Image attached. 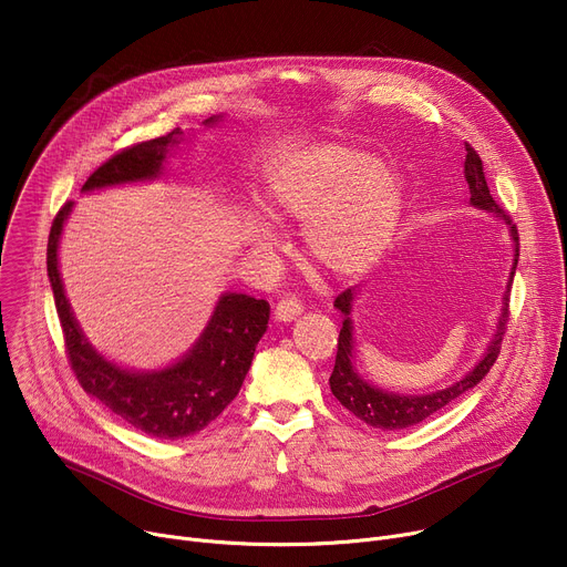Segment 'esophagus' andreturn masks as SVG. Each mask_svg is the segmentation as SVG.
<instances>
[{"mask_svg":"<svg viewBox=\"0 0 567 567\" xmlns=\"http://www.w3.org/2000/svg\"><path fill=\"white\" fill-rule=\"evenodd\" d=\"M303 312V303L301 299H296V296H285V299H280L276 303V319L280 321H291Z\"/></svg>","mask_w":567,"mask_h":567,"instance_id":"1","label":"esophagus"}]
</instances>
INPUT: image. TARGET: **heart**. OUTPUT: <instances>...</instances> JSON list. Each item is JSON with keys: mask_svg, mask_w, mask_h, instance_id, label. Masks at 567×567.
I'll list each match as a JSON object with an SVG mask.
<instances>
[{"mask_svg": "<svg viewBox=\"0 0 567 567\" xmlns=\"http://www.w3.org/2000/svg\"><path fill=\"white\" fill-rule=\"evenodd\" d=\"M266 204L276 218L303 223V250L317 268L351 276L389 246L402 214V184L385 161L326 142L282 161L268 178ZM250 238L261 255L278 246V231L264 216H252Z\"/></svg>", "mask_w": 567, "mask_h": 567, "instance_id": "heart-1", "label": "heart"}]
</instances>
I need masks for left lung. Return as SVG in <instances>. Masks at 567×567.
Here are the masks:
<instances>
[{
    "label": "left lung",
    "instance_id": "8db88e82",
    "mask_svg": "<svg viewBox=\"0 0 567 567\" xmlns=\"http://www.w3.org/2000/svg\"><path fill=\"white\" fill-rule=\"evenodd\" d=\"M464 178L468 184L471 204L478 206V208H485V212L496 214L505 225L511 227V236L515 241V261H513V271H511V280H508V291H505V296H503V312L498 317L496 336L492 338V342H489L483 359L478 361V365H475L466 377H462L457 383L449 385V389L430 393V395H398V393L381 391V389H377V385L368 383L359 372H355L353 363H351L353 340H351V317L349 315H351V303H353L355 289H344L342 293H338V299L333 303L344 315V321H342L340 338H338L336 368H333V374L329 379L331 391L338 398V402L344 409H349L355 415V419H361L363 423H368L377 430H404V427H411V425H419V423L427 421L430 415L439 413L441 409H445L451 402H455L460 395L471 391L475 383H481L498 359L501 340L505 336V326H508V317H511L508 301H511V285H513L517 259H519V234H517V225L513 223V218L505 214L503 208L496 204V199L492 197V193L487 188L485 172H483V161L471 144H466Z\"/></svg>",
    "mask_w": 567,
    "mask_h": 567
}]
</instances>
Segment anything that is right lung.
<instances>
[{"label": "right lung", "instance_id": "right-lung-1", "mask_svg": "<svg viewBox=\"0 0 567 567\" xmlns=\"http://www.w3.org/2000/svg\"><path fill=\"white\" fill-rule=\"evenodd\" d=\"M214 122H218L216 116L206 118V124ZM182 135V128H174L163 137L122 148L86 178L82 190L156 178L169 146ZM71 206L73 202H66L59 208L50 227L48 278L75 379L89 395L148 436L184 439L197 434L241 391L271 308L264 299L246 293H223L202 338L178 363L161 372H131L110 363L82 336L59 278L56 248Z\"/></svg>", "mask_w": 567, "mask_h": 567}]
</instances>
